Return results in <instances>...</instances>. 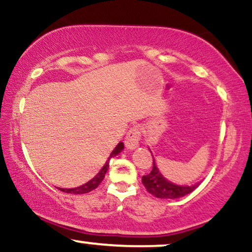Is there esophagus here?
<instances>
[{
    "instance_id": "esophagus-1",
    "label": "esophagus",
    "mask_w": 252,
    "mask_h": 252,
    "mask_svg": "<svg viewBox=\"0 0 252 252\" xmlns=\"http://www.w3.org/2000/svg\"><path fill=\"white\" fill-rule=\"evenodd\" d=\"M140 140H141V131L138 128H131L126 132V138H124V144L126 147L130 150L136 149L140 144Z\"/></svg>"
}]
</instances>
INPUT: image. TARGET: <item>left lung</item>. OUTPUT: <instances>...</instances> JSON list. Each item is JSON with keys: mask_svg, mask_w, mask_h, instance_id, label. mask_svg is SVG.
Segmentation results:
<instances>
[{"mask_svg": "<svg viewBox=\"0 0 252 252\" xmlns=\"http://www.w3.org/2000/svg\"><path fill=\"white\" fill-rule=\"evenodd\" d=\"M142 182L147 190L156 198L160 199H176L189 194L196 187L199 186V182L190 186H181L175 185L169 180H167L164 176L158 172L156 167L154 156H153V169L148 175L142 176Z\"/></svg>", "mask_w": 252, "mask_h": 252, "instance_id": "8db88e82", "label": "left lung"}]
</instances>
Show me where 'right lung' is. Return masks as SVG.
I'll return each instance as SVG.
<instances>
[{
  "instance_id": "1",
  "label": "right lung",
  "mask_w": 252,
  "mask_h": 252,
  "mask_svg": "<svg viewBox=\"0 0 252 252\" xmlns=\"http://www.w3.org/2000/svg\"><path fill=\"white\" fill-rule=\"evenodd\" d=\"M124 149V144L123 142H120L116 146V148L112 150V153L110 154L108 161H106L105 164L102 167V169L98 172V174L94 176V179H91V180L86 182V184L82 185V186L79 187H76V189H59L62 192H65V193H71V194H84V193H89L91 192V190H94V189H97L98 185L100 184V182L103 181L104 176H105L106 172H108V168H109V161L110 158H114V156H116L120 154L121 152Z\"/></svg>"
}]
</instances>
